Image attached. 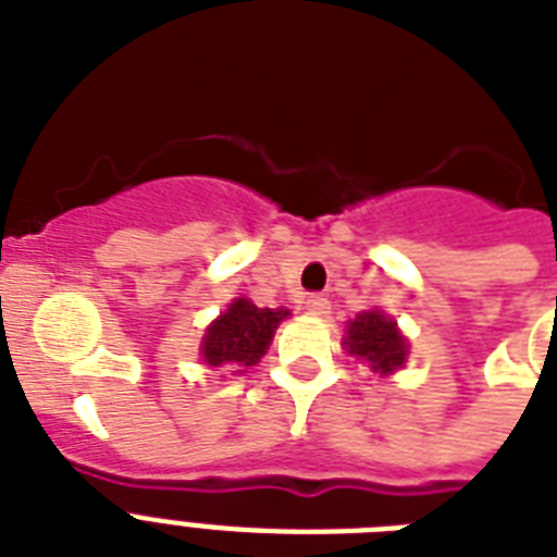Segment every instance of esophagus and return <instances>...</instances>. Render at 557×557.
I'll return each instance as SVG.
<instances>
[{"label": "esophagus", "mask_w": 557, "mask_h": 557, "mask_svg": "<svg viewBox=\"0 0 557 557\" xmlns=\"http://www.w3.org/2000/svg\"><path fill=\"white\" fill-rule=\"evenodd\" d=\"M306 312L309 314H326L330 312V300L323 295H309L306 297Z\"/></svg>", "instance_id": "34e87169"}]
</instances>
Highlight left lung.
I'll return each mask as SVG.
<instances>
[{"label": "left lung", "mask_w": 557, "mask_h": 557, "mask_svg": "<svg viewBox=\"0 0 557 557\" xmlns=\"http://www.w3.org/2000/svg\"><path fill=\"white\" fill-rule=\"evenodd\" d=\"M347 352L370 361L375 372H393L405 364L407 347L396 323L381 312H361L347 330Z\"/></svg>", "instance_id": "left-lung-1"}]
</instances>
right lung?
<instances>
[{
  "instance_id": "1",
  "label": "right lung",
  "mask_w": 557,
  "mask_h": 557,
  "mask_svg": "<svg viewBox=\"0 0 557 557\" xmlns=\"http://www.w3.org/2000/svg\"><path fill=\"white\" fill-rule=\"evenodd\" d=\"M286 314V309H260L239 297L227 306L225 314H219V321L210 323L201 341V356L210 367L245 372L265 356L269 341L274 338V330Z\"/></svg>"
}]
</instances>
